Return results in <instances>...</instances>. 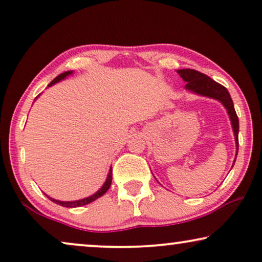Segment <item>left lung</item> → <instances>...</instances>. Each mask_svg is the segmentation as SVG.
Returning a JSON list of instances; mask_svg holds the SVG:
<instances>
[{"label": "left lung", "instance_id": "1", "mask_svg": "<svg viewBox=\"0 0 262 262\" xmlns=\"http://www.w3.org/2000/svg\"><path fill=\"white\" fill-rule=\"evenodd\" d=\"M177 73L182 77L184 82H186L185 89L187 91H191V93L200 96H204V97L217 99L227 109V113L229 115L231 122V127H233L235 143H236V156H235V160H236L238 150V119L236 112H235L233 99H231L228 90L223 85H221V84L210 78V77L200 71H196V70L182 69L177 70Z\"/></svg>", "mask_w": 262, "mask_h": 262}]
</instances>
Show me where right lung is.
<instances>
[{
	"label": "right lung",
	"instance_id": "add662e5",
	"mask_svg": "<svg viewBox=\"0 0 262 262\" xmlns=\"http://www.w3.org/2000/svg\"><path fill=\"white\" fill-rule=\"evenodd\" d=\"M72 73H73L72 71H66V72H62V73H60V75H59L58 77H56V78H54V79L52 80V82H51V83L49 84V86H52L53 84H56V83H58V82H60V80L65 79L66 77L70 76V75H72ZM112 179H113V172H112V167H110V169H109V173H108V177H106V179H105V183L103 184L101 189H99V190L97 191V192H95L94 194H91V196L86 197V198H83V200H79V201L64 202V201H57V200H53V198L49 197V196H47V194H46V196L49 197L51 201L54 202V203H56V204H59V205H61V206H65V208H78V206L86 205V204L91 203V202L96 201V200H97V198L102 197L103 194H104V193L106 192V191L109 190L110 185H112Z\"/></svg>",
	"mask_w": 262,
	"mask_h": 262
}]
</instances>
